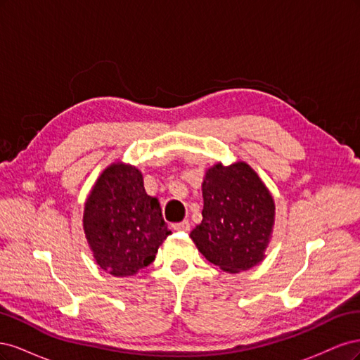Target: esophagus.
Returning <instances> with one entry per match:
<instances>
[{
  "instance_id": "1",
  "label": "esophagus",
  "mask_w": 360,
  "mask_h": 360,
  "mask_svg": "<svg viewBox=\"0 0 360 360\" xmlns=\"http://www.w3.org/2000/svg\"><path fill=\"white\" fill-rule=\"evenodd\" d=\"M172 228L176 231H189L191 230V224H189V221H183V222H179V224H174Z\"/></svg>"
}]
</instances>
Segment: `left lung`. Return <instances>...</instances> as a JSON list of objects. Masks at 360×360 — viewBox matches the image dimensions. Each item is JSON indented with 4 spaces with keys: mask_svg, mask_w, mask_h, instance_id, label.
Segmentation results:
<instances>
[{
    "mask_svg": "<svg viewBox=\"0 0 360 360\" xmlns=\"http://www.w3.org/2000/svg\"><path fill=\"white\" fill-rule=\"evenodd\" d=\"M202 221L191 233L200 252L228 274L266 258L275 225V201L246 162L214 163L202 181Z\"/></svg>",
    "mask_w": 360,
    "mask_h": 360,
    "instance_id": "obj_1",
    "label": "left lung"
}]
</instances>
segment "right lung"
Segmentation results:
<instances>
[{"label":"right lung","mask_w":360,"mask_h":360,"mask_svg":"<svg viewBox=\"0 0 360 360\" xmlns=\"http://www.w3.org/2000/svg\"><path fill=\"white\" fill-rule=\"evenodd\" d=\"M82 226L97 266L117 278L136 275L171 234L156 197L144 189L136 167L122 160L108 165L84 204Z\"/></svg>","instance_id":"add662e5"}]
</instances>
